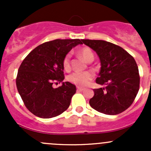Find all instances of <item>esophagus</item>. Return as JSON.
<instances>
[{"label": "esophagus", "mask_w": 151, "mask_h": 151, "mask_svg": "<svg viewBox=\"0 0 151 151\" xmlns=\"http://www.w3.org/2000/svg\"><path fill=\"white\" fill-rule=\"evenodd\" d=\"M85 88H81V87H77V91H84Z\"/></svg>", "instance_id": "esophagus-1"}]
</instances>
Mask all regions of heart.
Masks as SVG:
<instances>
[{
	"label": "heart",
	"mask_w": 151,
	"mask_h": 151,
	"mask_svg": "<svg viewBox=\"0 0 151 151\" xmlns=\"http://www.w3.org/2000/svg\"><path fill=\"white\" fill-rule=\"evenodd\" d=\"M79 55L83 58L85 61L88 62L91 60H93V53L92 50L88 47H83L79 51ZM70 59L71 55L67 54L63 58V66L65 70H68L70 68ZM93 78V74L91 71H84V72H77L73 73L69 76L68 80L74 84L79 85V86H86L89 84L90 81Z\"/></svg>",
	"instance_id": "obj_1"
}]
</instances>
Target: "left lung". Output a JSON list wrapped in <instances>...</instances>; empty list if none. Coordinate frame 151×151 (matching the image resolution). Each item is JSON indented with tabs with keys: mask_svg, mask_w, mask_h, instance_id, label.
<instances>
[{
	"mask_svg": "<svg viewBox=\"0 0 151 151\" xmlns=\"http://www.w3.org/2000/svg\"><path fill=\"white\" fill-rule=\"evenodd\" d=\"M82 42L96 52L101 63L96 83L103 87L93 90L90 105L106 115L121 113L132 105L139 91V70L134 58L122 47L106 41Z\"/></svg>",
	"mask_w": 151,
	"mask_h": 151,
	"instance_id": "left-lung-1",
	"label": "left lung"
}]
</instances>
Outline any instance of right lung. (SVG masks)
Segmentation results:
<instances>
[{
	"label": "right lung",
	"instance_id": "add662e5",
	"mask_svg": "<svg viewBox=\"0 0 151 151\" xmlns=\"http://www.w3.org/2000/svg\"><path fill=\"white\" fill-rule=\"evenodd\" d=\"M80 39H55L45 42L32 50L21 63L16 80L18 92L27 109L42 118L56 117L71 104L76 86L63 83V61ZM62 82L54 88L53 83Z\"/></svg>",
	"mask_w": 151,
	"mask_h": 151
}]
</instances>
